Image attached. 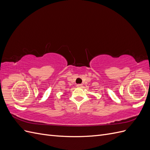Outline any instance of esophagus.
<instances>
[{
    "label": "esophagus",
    "mask_w": 150,
    "mask_h": 150,
    "mask_svg": "<svg viewBox=\"0 0 150 150\" xmlns=\"http://www.w3.org/2000/svg\"><path fill=\"white\" fill-rule=\"evenodd\" d=\"M76 86H77V87H78V88H80V87H82L83 85L81 84H78L76 85Z\"/></svg>",
    "instance_id": "esophagus-1"
}]
</instances>
